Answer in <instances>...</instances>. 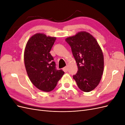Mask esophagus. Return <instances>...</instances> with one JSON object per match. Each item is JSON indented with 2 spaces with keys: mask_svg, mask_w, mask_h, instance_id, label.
<instances>
[{
  "mask_svg": "<svg viewBox=\"0 0 125 125\" xmlns=\"http://www.w3.org/2000/svg\"><path fill=\"white\" fill-rule=\"evenodd\" d=\"M68 67L67 66H66L65 67H64V68H63V70L67 72V71H68Z\"/></svg>",
  "mask_w": 125,
  "mask_h": 125,
  "instance_id": "esophagus-1",
  "label": "esophagus"
}]
</instances>
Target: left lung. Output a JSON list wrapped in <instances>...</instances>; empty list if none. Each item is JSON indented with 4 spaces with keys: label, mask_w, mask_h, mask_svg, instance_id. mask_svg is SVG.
<instances>
[{
    "label": "left lung",
    "mask_w": 125,
    "mask_h": 125,
    "mask_svg": "<svg viewBox=\"0 0 125 125\" xmlns=\"http://www.w3.org/2000/svg\"><path fill=\"white\" fill-rule=\"evenodd\" d=\"M65 40L78 68L73 78L82 91H91L100 83L104 71V56L100 46L95 37L86 31L79 32Z\"/></svg>",
    "instance_id": "left-lung-1"
}]
</instances>
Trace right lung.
Masks as SVG:
<instances>
[{
	"label": "right lung",
	"instance_id": "1",
	"mask_svg": "<svg viewBox=\"0 0 125 125\" xmlns=\"http://www.w3.org/2000/svg\"><path fill=\"white\" fill-rule=\"evenodd\" d=\"M56 40V37L36 33L29 39L24 50V65L30 80L36 88L44 92L53 90L65 73L56 69L50 53Z\"/></svg>",
	"mask_w": 125,
	"mask_h": 125
}]
</instances>
